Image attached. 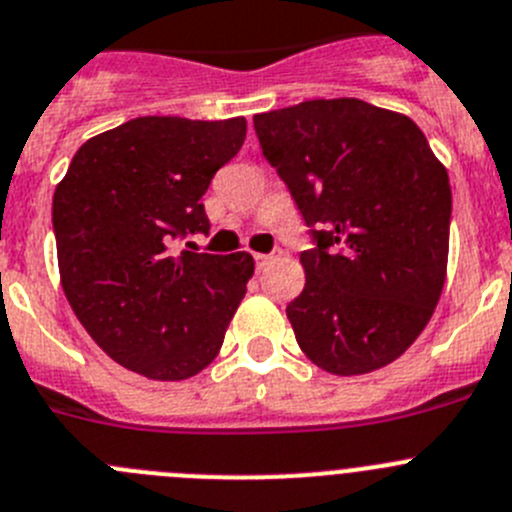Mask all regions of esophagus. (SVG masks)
<instances>
[{
	"mask_svg": "<svg viewBox=\"0 0 512 512\" xmlns=\"http://www.w3.org/2000/svg\"><path fill=\"white\" fill-rule=\"evenodd\" d=\"M270 262H272V255H255L257 270H265V267L270 265Z\"/></svg>",
	"mask_w": 512,
	"mask_h": 512,
	"instance_id": "1",
	"label": "esophagus"
}]
</instances>
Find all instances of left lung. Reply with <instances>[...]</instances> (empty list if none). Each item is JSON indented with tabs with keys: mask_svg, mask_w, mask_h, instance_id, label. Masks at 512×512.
<instances>
[{
	"mask_svg": "<svg viewBox=\"0 0 512 512\" xmlns=\"http://www.w3.org/2000/svg\"><path fill=\"white\" fill-rule=\"evenodd\" d=\"M262 154L288 184L315 247L288 305L300 351L336 376L407 351L447 275L452 189L409 116L358 98L257 113Z\"/></svg>",
	"mask_w": 512,
	"mask_h": 512,
	"instance_id": "left-lung-1",
	"label": "left lung"
}]
</instances>
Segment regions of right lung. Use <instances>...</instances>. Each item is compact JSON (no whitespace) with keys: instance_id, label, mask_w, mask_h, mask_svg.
<instances>
[{"instance_id":"1","label":"right lung","mask_w":512,"mask_h":512,"mask_svg":"<svg viewBox=\"0 0 512 512\" xmlns=\"http://www.w3.org/2000/svg\"><path fill=\"white\" fill-rule=\"evenodd\" d=\"M245 118L143 116L78 148L52 197L60 283L108 356L154 381L217 358L255 272L250 252L169 250L209 232L202 197L245 143Z\"/></svg>"}]
</instances>
